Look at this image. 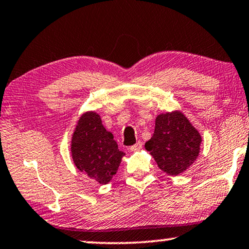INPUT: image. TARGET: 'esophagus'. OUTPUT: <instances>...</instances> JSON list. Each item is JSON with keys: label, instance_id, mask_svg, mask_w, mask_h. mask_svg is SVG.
<instances>
[{"label": "esophagus", "instance_id": "1", "mask_svg": "<svg viewBox=\"0 0 249 249\" xmlns=\"http://www.w3.org/2000/svg\"><path fill=\"white\" fill-rule=\"evenodd\" d=\"M142 142H138L137 143H135V145L130 147V150H131V151L140 150V149H142Z\"/></svg>", "mask_w": 249, "mask_h": 249}]
</instances>
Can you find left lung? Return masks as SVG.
Returning a JSON list of instances; mask_svg holds the SVG:
<instances>
[{
	"instance_id": "8db88e82",
	"label": "left lung",
	"mask_w": 249,
	"mask_h": 249,
	"mask_svg": "<svg viewBox=\"0 0 249 249\" xmlns=\"http://www.w3.org/2000/svg\"><path fill=\"white\" fill-rule=\"evenodd\" d=\"M200 133L182 112L160 114L155 131L145 143L158 167L168 175H178L196 160L200 151Z\"/></svg>"
}]
</instances>
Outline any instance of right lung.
<instances>
[{
  "label": "right lung",
  "mask_w": 249,
  "mask_h": 249,
  "mask_svg": "<svg viewBox=\"0 0 249 249\" xmlns=\"http://www.w3.org/2000/svg\"><path fill=\"white\" fill-rule=\"evenodd\" d=\"M71 150L76 167L100 184H107L112 179L124 155L118 149L113 135L107 131L95 112H86L80 118Z\"/></svg>",
  "instance_id": "add662e5"
}]
</instances>
